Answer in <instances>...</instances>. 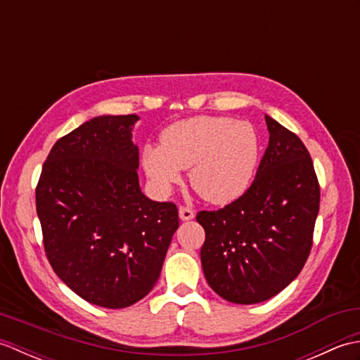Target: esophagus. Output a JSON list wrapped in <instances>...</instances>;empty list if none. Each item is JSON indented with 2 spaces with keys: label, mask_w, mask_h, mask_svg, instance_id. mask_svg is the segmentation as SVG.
I'll list each match as a JSON object with an SVG mask.
<instances>
[{
  "label": "esophagus",
  "mask_w": 360,
  "mask_h": 360,
  "mask_svg": "<svg viewBox=\"0 0 360 360\" xmlns=\"http://www.w3.org/2000/svg\"><path fill=\"white\" fill-rule=\"evenodd\" d=\"M193 217H195V213H193L192 209H188V207H179V218H181L182 221H190V219H193Z\"/></svg>",
  "instance_id": "34e87169"
}]
</instances>
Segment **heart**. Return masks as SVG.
<instances>
[{
  "instance_id": "obj_1",
  "label": "heart",
  "mask_w": 360,
  "mask_h": 360,
  "mask_svg": "<svg viewBox=\"0 0 360 360\" xmlns=\"http://www.w3.org/2000/svg\"><path fill=\"white\" fill-rule=\"evenodd\" d=\"M259 137L246 120L196 116L176 122L160 136V147L147 145L142 168L160 193L172 192L188 172L190 186L205 201L227 204L246 192L259 162Z\"/></svg>"
}]
</instances>
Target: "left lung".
<instances>
[{"label": "left lung", "instance_id": "left-lung-1", "mask_svg": "<svg viewBox=\"0 0 360 360\" xmlns=\"http://www.w3.org/2000/svg\"><path fill=\"white\" fill-rule=\"evenodd\" d=\"M269 143L248 192L224 209L200 212L201 264L209 286L227 302L269 300L307 263L320 188L303 142L266 116Z\"/></svg>", "mask_w": 360, "mask_h": 360}]
</instances>
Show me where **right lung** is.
Listing matches in <instances>:
<instances>
[{"mask_svg": "<svg viewBox=\"0 0 360 360\" xmlns=\"http://www.w3.org/2000/svg\"><path fill=\"white\" fill-rule=\"evenodd\" d=\"M139 119L97 116L63 136L35 192L53 272L83 300L110 309L131 307L155 288L179 227L173 202L141 190Z\"/></svg>", "mask_w": 360, "mask_h": 360, "instance_id": "right-lung-1", "label": "right lung"}]
</instances>
